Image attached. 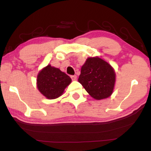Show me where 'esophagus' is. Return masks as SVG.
I'll use <instances>...</instances> for the list:
<instances>
[{"instance_id": "obj_1", "label": "esophagus", "mask_w": 151, "mask_h": 151, "mask_svg": "<svg viewBox=\"0 0 151 151\" xmlns=\"http://www.w3.org/2000/svg\"><path fill=\"white\" fill-rule=\"evenodd\" d=\"M70 78H72L73 81H76V78H77V76H76V75H72V76H70Z\"/></svg>"}]
</instances>
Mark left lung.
Listing matches in <instances>:
<instances>
[{"label": "left lung", "instance_id": "obj_1", "mask_svg": "<svg viewBox=\"0 0 151 151\" xmlns=\"http://www.w3.org/2000/svg\"><path fill=\"white\" fill-rule=\"evenodd\" d=\"M78 81L91 96L102 100L113 93L116 74L113 67L101 57H88L82 66Z\"/></svg>", "mask_w": 151, "mask_h": 151}]
</instances>
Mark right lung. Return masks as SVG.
<instances>
[{"label":"right lung","mask_w":151,"mask_h":151,"mask_svg":"<svg viewBox=\"0 0 151 151\" xmlns=\"http://www.w3.org/2000/svg\"><path fill=\"white\" fill-rule=\"evenodd\" d=\"M71 78L59 68L48 65L37 75L38 90L48 99H55L63 94L71 83Z\"/></svg>","instance_id":"obj_1"}]
</instances>
